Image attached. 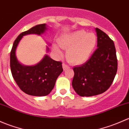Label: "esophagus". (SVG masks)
<instances>
[{"instance_id": "1", "label": "esophagus", "mask_w": 129, "mask_h": 129, "mask_svg": "<svg viewBox=\"0 0 129 129\" xmlns=\"http://www.w3.org/2000/svg\"><path fill=\"white\" fill-rule=\"evenodd\" d=\"M62 66H63V70H64V71H65V70H66L67 69L69 68V66H68L67 64H65V63H63V64H62Z\"/></svg>"}]
</instances>
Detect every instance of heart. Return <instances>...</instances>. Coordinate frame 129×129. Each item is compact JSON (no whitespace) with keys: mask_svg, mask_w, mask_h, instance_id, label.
<instances>
[{"mask_svg":"<svg viewBox=\"0 0 129 129\" xmlns=\"http://www.w3.org/2000/svg\"><path fill=\"white\" fill-rule=\"evenodd\" d=\"M58 44L63 49H67L66 56L68 61L75 65L86 63L93 54L97 45V37L93 33L84 30H77L62 35L58 40ZM53 50L60 53L59 46L53 45Z\"/></svg>","mask_w":129,"mask_h":129,"instance_id":"b5f03b06","label":"heart"}]
</instances>
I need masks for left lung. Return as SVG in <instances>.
Masks as SVG:
<instances>
[{
    "instance_id": "8db88e82",
    "label": "left lung",
    "mask_w": 129,
    "mask_h": 129,
    "mask_svg": "<svg viewBox=\"0 0 129 129\" xmlns=\"http://www.w3.org/2000/svg\"><path fill=\"white\" fill-rule=\"evenodd\" d=\"M96 49L84 64L73 68L72 86L80 96L98 95L107 91L117 71V59L114 42L100 29L95 28Z\"/></svg>"
}]
</instances>
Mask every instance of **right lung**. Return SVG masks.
I'll use <instances>...</instances> for the list:
<instances>
[{
  "instance_id": "obj_1",
  "label": "right lung",
  "mask_w": 129,
  "mask_h": 129,
  "mask_svg": "<svg viewBox=\"0 0 129 129\" xmlns=\"http://www.w3.org/2000/svg\"><path fill=\"white\" fill-rule=\"evenodd\" d=\"M47 30L48 26L44 23L22 32L16 38L10 52V69L13 78L20 89L30 95L45 96L50 94L57 78L63 71L61 62L53 60L48 55L32 66H25L17 59L16 50L23 36L29 34L41 35ZM48 51L49 48L46 46V52Z\"/></svg>"
}]
</instances>
